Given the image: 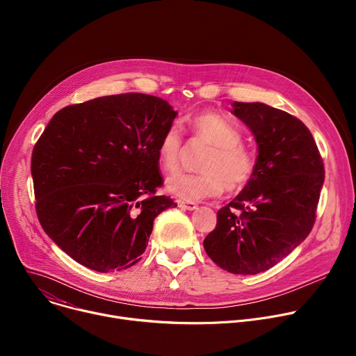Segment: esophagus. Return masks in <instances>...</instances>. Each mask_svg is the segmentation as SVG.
<instances>
[{
	"instance_id": "34e87169",
	"label": "esophagus",
	"mask_w": 356,
	"mask_h": 356,
	"mask_svg": "<svg viewBox=\"0 0 356 356\" xmlns=\"http://www.w3.org/2000/svg\"><path fill=\"white\" fill-rule=\"evenodd\" d=\"M177 204L181 210H187V211H193L197 209V204L194 201H186V200H177Z\"/></svg>"
}]
</instances>
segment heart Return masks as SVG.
<instances>
[{
  "label": "heart",
  "mask_w": 356,
  "mask_h": 356,
  "mask_svg": "<svg viewBox=\"0 0 356 356\" xmlns=\"http://www.w3.org/2000/svg\"><path fill=\"white\" fill-rule=\"evenodd\" d=\"M194 135L211 145L200 162L198 173H183L168 180V188L186 201L220 195L225 188H243L258 170L255 150L242 145L241 131L213 111H204L190 120ZM183 136L177 127H170L158 143V161L166 173L179 169Z\"/></svg>",
  "instance_id": "b5f03b06"
}]
</instances>
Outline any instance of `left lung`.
<instances>
[{"instance_id":"1","label":"left lung","mask_w":356,"mask_h":356,"mask_svg":"<svg viewBox=\"0 0 356 356\" xmlns=\"http://www.w3.org/2000/svg\"><path fill=\"white\" fill-rule=\"evenodd\" d=\"M258 143V170L217 213L207 255L235 275H257L286 258L313 229L324 183L316 140L298 118L264 103H235Z\"/></svg>"}]
</instances>
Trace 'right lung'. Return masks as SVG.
<instances>
[{
    "label": "right lung",
    "mask_w": 356,
    "mask_h": 356,
    "mask_svg": "<svg viewBox=\"0 0 356 356\" xmlns=\"http://www.w3.org/2000/svg\"><path fill=\"white\" fill-rule=\"evenodd\" d=\"M177 113L140 92L98 97L58 111L38 139L31 172L43 231L80 265L124 270L140 261L155 218L176 207L158 143Z\"/></svg>",
    "instance_id": "right-lung-1"
}]
</instances>
